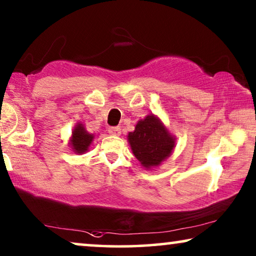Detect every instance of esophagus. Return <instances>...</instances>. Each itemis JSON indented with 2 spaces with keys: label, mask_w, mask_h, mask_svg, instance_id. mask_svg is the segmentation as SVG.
Listing matches in <instances>:
<instances>
[{
  "label": "esophagus",
  "mask_w": 256,
  "mask_h": 256,
  "mask_svg": "<svg viewBox=\"0 0 256 256\" xmlns=\"http://www.w3.org/2000/svg\"><path fill=\"white\" fill-rule=\"evenodd\" d=\"M108 132H110V135L118 136L121 134V128L120 127H110V129H108Z\"/></svg>",
  "instance_id": "34e87169"
}]
</instances>
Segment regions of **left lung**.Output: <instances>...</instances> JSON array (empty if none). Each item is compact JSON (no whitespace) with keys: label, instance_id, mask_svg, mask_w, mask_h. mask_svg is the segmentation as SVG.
<instances>
[{"label":"left lung","instance_id":"8db88e82","mask_svg":"<svg viewBox=\"0 0 256 256\" xmlns=\"http://www.w3.org/2000/svg\"><path fill=\"white\" fill-rule=\"evenodd\" d=\"M128 142L134 156L146 169L158 166L174 148V138L154 114L138 122L135 130L128 134Z\"/></svg>","mask_w":256,"mask_h":256}]
</instances>
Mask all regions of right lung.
Here are the masks:
<instances>
[{"mask_svg": "<svg viewBox=\"0 0 256 256\" xmlns=\"http://www.w3.org/2000/svg\"><path fill=\"white\" fill-rule=\"evenodd\" d=\"M94 138L93 134H90L84 127L82 124H76L72 132V138L70 146L76 154H84L88 150L90 143Z\"/></svg>", "mask_w": 256, "mask_h": 256, "instance_id": "right-lung-1", "label": "right lung"}]
</instances>
